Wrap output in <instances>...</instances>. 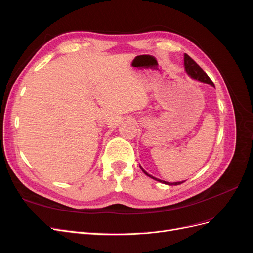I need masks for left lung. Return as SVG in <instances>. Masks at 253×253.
Masks as SVG:
<instances>
[{
	"label": "left lung",
	"mask_w": 253,
	"mask_h": 253,
	"mask_svg": "<svg viewBox=\"0 0 253 253\" xmlns=\"http://www.w3.org/2000/svg\"><path fill=\"white\" fill-rule=\"evenodd\" d=\"M185 68H186V72L189 74V76H191V77L192 78H194V79H196V80H200V81H202V82H205V83H208V84H210V85H213L214 86V84H213V82H212V80L209 78V76L207 75L204 71H203V68L198 65L195 61L191 58L190 56H188L187 53H185ZM141 168V167H140ZM141 170L143 171V173L145 174V175H148L149 177H151V178H153V179H155V180H158V181H160V182H163V183H166V185H170V186H172V185H180V183H182L183 181H178V182H173V183H171V182H167V181H165V180H160V179H157V178H155V177H153V176H151L150 174H148L147 172H145L142 168H141Z\"/></svg>",
	"instance_id": "1"
}]
</instances>
